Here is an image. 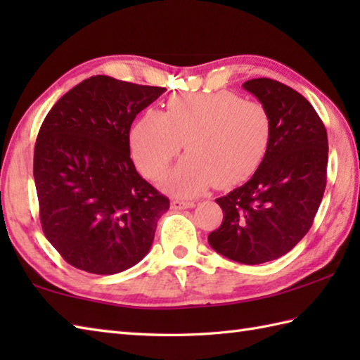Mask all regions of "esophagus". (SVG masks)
Here are the masks:
<instances>
[{
	"label": "esophagus",
	"mask_w": 360,
	"mask_h": 360,
	"mask_svg": "<svg viewBox=\"0 0 360 360\" xmlns=\"http://www.w3.org/2000/svg\"><path fill=\"white\" fill-rule=\"evenodd\" d=\"M172 207L176 209V210H184V209L193 207V202L192 201H184V200H179V198H176V200L172 201Z\"/></svg>",
	"instance_id": "34e87169"
}]
</instances>
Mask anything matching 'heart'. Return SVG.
I'll use <instances>...</instances> for the list:
<instances>
[{"label": "heart", "mask_w": 360, "mask_h": 360, "mask_svg": "<svg viewBox=\"0 0 360 360\" xmlns=\"http://www.w3.org/2000/svg\"><path fill=\"white\" fill-rule=\"evenodd\" d=\"M271 137L272 117L264 105L217 91L173 96L165 112L145 111L129 134V148L139 170L156 179L184 142L187 156L164 186L192 196L212 184L231 187L249 179L264 160Z\"/></svg>", "instance_id": "heart-1"}]
</instances>
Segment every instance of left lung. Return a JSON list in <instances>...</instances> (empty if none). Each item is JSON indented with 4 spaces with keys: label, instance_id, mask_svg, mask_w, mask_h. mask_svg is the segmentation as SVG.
I'll list each match as a JSON object with an SVG mask.
<instances>
[{
    "label": "left lung",
    "instance_id": "obj_1",
    "mask_svg": "<svg viewBox=\"0 0 360 360\" xmlns=\"http://www.w3.org/2000/svg\"><path fill=\"white\" fill-rule=\"evenodd\" d=\"M272 117L264 160L241 187L217 200L223 223L209 244L243 264H262L292 249L312 226L326 187L328 136L312 105L277 80L243 83Z\"/></svg>",
    "mask_w": 360,
    "mask_h": 360
}]
</instances>
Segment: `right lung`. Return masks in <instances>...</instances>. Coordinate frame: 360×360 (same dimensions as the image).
I'll use <instances>...</instances> for the list:
<instances>
[{"label": "right lung", "mask_w": 360, "mask_h": 360, "mask_svg": "<svg viewBox=\"0 0 360 360\" xmlns=\"http://www.w3.org/2000/svg\"><path fill=\"white\" fill-rule=\"evenodd\" d=\"M164 93L93 75L52 106L38 131L34 179L41 227L77 269L112 275L148 254L170 201L136 172L129 128Z\"/></svg>", "instance_id": "obj_1"}]
</instances>
